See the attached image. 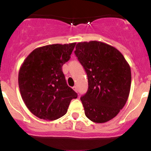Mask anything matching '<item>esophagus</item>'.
I'll return each instance as SVG.
<instances>
[{
  "instance_id": "1",
  "label": "esophagus",
  "mask_w": 151,
  "mask_h": 151,
  "mask_svg": "<svg viewBox=\"0 0 151 151\" xmlns=\"http://www.w3.org/2000/svg\"><path fill=\"white\" fill-rule=\"evenodd\" d=\"M73 89H74V91H75V92H77V91H78V89H77V86H74V87H73Z\"/></svg>"
}]
</instances>
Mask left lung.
<instances>
[{
    "label": "left lung",
    "mask_w": 151,
    "mask_h": 151,
    "mask_svg": "<svg viewBox=\"0 0 151 151\" xmlns=\"http://www.w3.org/2000/svg\"><path fill=\"white\" fill-rule=\"evenodd\" d=\"M74 53L88 75V90L80 98L85 115L94 123L110 121L129 98L130 66L119 50L98 41L79 42Z\"/></svg>",
    "instance_id": "obj_1"
}]
</instances>
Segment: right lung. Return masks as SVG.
<instances>
[{"mask_svg":"<svg viewBox=\"0 0 151 151\" xmlns=\"http://www.w3.org/2000/svg\"><path fill=\"white\" fill-rule=\"evenodd\" d=\"M76 43L38 47L25 59L18 84L28 109L40 119L54 121L66 113L77 93L67 85L62 66L70 59Z\"/></svg>","mask_w":151,"mask_h":151,"instance_id":"right-lung-1","label":"right lung"}]
</instances>
